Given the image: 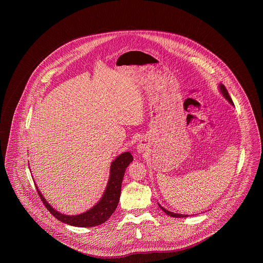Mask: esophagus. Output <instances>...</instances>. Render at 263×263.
<instances>
[{
    "label": "esophagus",
    "mask_w": 263,
    "mask_h": 263,
    "mask_svg": "<svg viewBox=\"0 0 263 263\" xmlns=\"http://www.w3.org/2000/svg\"><path fill=\"white\" fill-rule=\"evenodd\" d=\"M150 148V143L147 139H142L137 146L138 153H144L146 151L149 150Z\"/></svg>",
    "instance_id": "1"
}]
</instances>
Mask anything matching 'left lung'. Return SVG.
Returning <instances> with one entry per match:
<instances>
[{
    "label": "left lung",
    "mask_w": 263,
    "mask_h": 263,
    "mask_svg": "<svg viewBox=\"0 0 263 263\" xmlns=\"http://www.w3.org/2000/svg\"><path fill=\"white\" fill-rule=\"evenodd\" d=\"M219 89H220L221 93L223 95V97L225 98L226 100H228L232 105H234V102H233V100L231 99V97H230V95H229V92H228L227 88H225V86H224L223 84H220V85H219ZM159 206H160L161 210H163V212L165 213L166 215L171 216V217H175V218H185V217H188V215H182V214H177V213L167 211L166 209H164L163 206H162V205H160V204H159Z\"/></svg>",
    "instance_id": "obj_1"
}]
</instances>
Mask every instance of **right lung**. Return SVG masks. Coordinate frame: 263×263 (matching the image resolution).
<instances>
[{"instance_id":"obj_1","label":"right lung","mask_w":263,"mask_h":263,"mask_svg":"<svg viewBox=\"0 0 263 263\" xmlns=\"http://www.w3.org/2000/svg\"><path fill=\"white\" fill-rule=\"evenodd\" d=\"M132 161H133V157L129 152L122 153L113 161L110 165L107 185L102 194V197L87 212L82 213L79 215H65L55 210L43 197L42 193L38 189L37 184L35 182L34 183L37 188L38 194L40 196L42 203L49 210V212L59 221L68 225L81 227V228L96 227L106 222L115 211L120 198L121 183L123 180L126 168L130 163H132Z\"/></svg>"}]
</instances>
